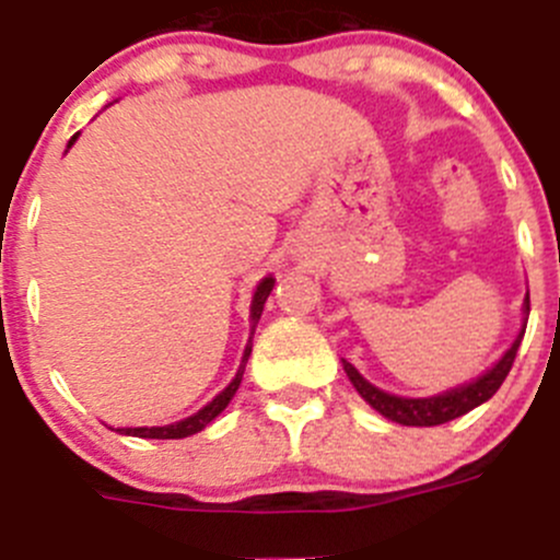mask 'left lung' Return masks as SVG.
<instances>
[{"label": "left lung", "mask_w": 560, "mask_h": 560, "mask_svg": "<svg viewBox=\"0 0 560 560\" xmlns=\"http://www.w3.org/2000/svg\"><path fill=\"white\" fill-rule=\"evenodd\" d=\"M525 310L527 315H530V295H527L525 301ZM522 337H525V329L518 331V337L513 340L511 349L505 351V357H502V360L488 371V374H482L480 380H475L471 385L455 387V390L450 393H441V396H430V399H401V396H390V393L380 390V387H374L368 380H362L351 362L342 360V368H346L351 385L360 390L362 399L374 407V410H380L385 418H390V421L405 427H438V424H446V421H452V418L457 416H466L468 410H475L477 405L488 401L493 393L500 390L508 371H511L513 360H516Z\"/></svg>", "instance_id": "left-lung-1"}]
</instances>
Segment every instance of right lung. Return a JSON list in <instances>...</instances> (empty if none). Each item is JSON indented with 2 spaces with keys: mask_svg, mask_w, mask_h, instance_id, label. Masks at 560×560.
I'll list each match as a JSON object with an SVG mask.
<instances>
[{
  "mask_svg": "<svg viewBox=\"0 0 560 560\" xmlns=\"http://www.w3.org/2000/svg\"><path fill=\"white\" fill-rule=\"evenodd\" d=\"M72 142H74V136H72ZM270 290H273V279H261V284L256 287L254 304H250V320H254V326H256V320L261 317V306H265V301H268ZM248 354H250V346L245 349L243 365H240V371H236L234 382H231V385L220 393L218 399H211L209 405H206L203 410L195 412V416L184 418V421H178V424H170V427H133V430H122V432L125 435H139V438H159V441H167V438H189V435H195V432H200L206 424H209V421H214V418L225 410V405H229L231 399H234L236 387H240V382H243V371H245V362H248Z\"/></svg>",
  "mask_w": 560,
  "mask_h": 560,
  "instance_id": "add662e5",
  "label": "right lung"
}]
</instances>
